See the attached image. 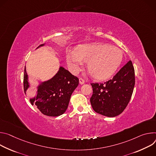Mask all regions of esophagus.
<instances>
[{
  "label": "esophagus",
  "mask_w": 156,
  "mask_h": 156,
  "mask_svg": "<svg viewBox=\"0 0 156 156\" xmlns=\"http://www.w3.org/2000/svg\"><path fill=\"white\" fill-rule=\"evenodd\" d=\"M79 83H80V84L82 85V84H83V83H85V80H84L83 79L80 78V79H79Z\"/></svg>",
  "instance_id": "esophagus-1"
}]
</instances>
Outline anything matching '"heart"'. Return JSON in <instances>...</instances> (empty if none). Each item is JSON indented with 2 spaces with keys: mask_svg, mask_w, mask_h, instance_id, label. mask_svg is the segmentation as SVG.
I'll use <instances>...</instances> for the list:
<instances>
[{
  "mask_svg": "<svg viewBox=\"0 0 156 156\" xmlns=\"http://www.w3.org/2000/svg\"><path fill=\"white\" fill-rule=\"evenodd\" d=\"M123 52L119 48L105 43L85 44L76 52L66 55L67 62L74 73H77L89 62L87 69L92 77L103 80L109 78L117 70L123 60Z\"/></svg>",
  "mask_w": 156,
  "mask_h": 156,
  "instance_id": "b5f03b06",
  "label": "heart"
}]
</instances>
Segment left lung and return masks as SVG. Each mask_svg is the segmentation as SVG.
<instances>
[{
	"instance_id": "obj_1",
	"label": "left lung",
	"mask_w": 156,
	"mask_h": 156,
	"mask_svg": "<svg viewBox=\"0 0 156 156\" xmlns=\"http://www.w3.org/2000/svg\"><path fill=\"white\" fill-rule=\"evenodd\" d=\"M135 83L134 69L128 61L116 75L102 83H91L90 103L94 110L102 115L115 117L122 113L131 99Z\"/></svg>"
}]
</instances>
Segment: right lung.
Returning a JSON list of instances; mask_svg holds the SVG:
<instances>
[{
    "label": "right lung",
    "mask_w": 156,
    "mask_h": 156,
    "mask_svg": "<svg viewBox=\"0 0 156 156\" xmlns=\"http://www.w3.org/2000/svg\"><path fill=\"white\" fill-rule=\"evenodd\" d=\"M78 85V78L60 66L58 73L51 79L44 82L38 81L35 95L30 98V101L44 115L60 116L67 109L71 97ZM23 86L26 94L27 90L30 87L26 67L24 70Z\"/></svg>",
    "instance_id": "right-lung-1"
}]
</instances>
